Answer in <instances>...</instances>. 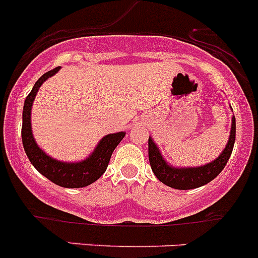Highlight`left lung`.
<instances>
[{"instance_id":"obj_1","label":"left lung","mask_w":258,"mask_h":258,"mask_svg":"<svg viewBox=\"0 0 258 258\" xmlns=\"http://www.w3.org/2000/svg\"><path fill=\"white\" fill-rule=\"evenodd\" d=\"M235 141V117H232L229 140L221 151L220 155L213 162L200 167H173L167 163L159 150L158 145L149 137V162L154 174L162 183L175 189H192L208 184L209 182L218 177L224 169L232 155L233 146Z\"/></svg>"}]
</instances>
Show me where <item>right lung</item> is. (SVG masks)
Returning <instances> with one entry per match:
<instances>
[{"label":"right lung","instance_id":"1","mask_svg":"<svg viewBox=\"0 0 258 258\" xmlns=\"http://www.w3.org/2000/svg\"><path fill=\"white\" fill-rule=\"evenodd\" d=\"M61 67L45 72L38 79L29 95L26 96L23 108V127H21V139H23L24 150L29 160L35 169L44 175L45 178L57 186L64 188H80L94 183L96 179L102 177L109 164L110 156L117 145L122 141L126 132L105 135L98 143L90 155L80 162H61L52 158L38 146L33 130H31V107L34 103L35 96L42 84L53 75H56Z\"/></svg>","mask_w":258,"mask_h":258}]
</instances>
